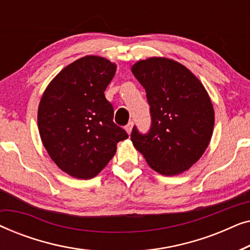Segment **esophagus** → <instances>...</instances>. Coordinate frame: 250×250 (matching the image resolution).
Listing matches in <instances>:
<instances>
[{"mask_svg":"<svg viewBox=\"0 0 250 250\" xmlns=\"http://www.w3.org/2000/svg\"><path fill=\"white\" fill-rule=\"evenodd\" d=\"M133 125H134V123H133V122H129L128 124L125 126V129H126V132H127L128 134H131V132H132V128H133Z\"/></svg>","mask_w":250,"mask_h":250,"instance_id":"34e87169","label":"esophagus"}]
</instances>
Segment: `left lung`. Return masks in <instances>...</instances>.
Returning a JSON list of instances; mask_svg holds the SVG:
<instances>
[{
  "instance_id": "8db88e82",
  "label": "left lung",
  "mask_w": 250,
  "mask_h": 250,
  "mask_svg": "<svg viewBox=\"0 0 250 250\" xmlns=\"http://www.w3.org/2000/svg\"><path fill=\"white\" fill-rule=\"evenodd\" d=\"M146 93L151 125L131 140L152 169L176 175L203 156L214 128V109L204 85L176 61L150 58L132 67Z\"/></svg>"
}]
</instances>
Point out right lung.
<instances>
[{
	"label": "right lung",
	"instance_id": "obj_1",
	"mask_svg": "<svg viewBox=\"0 0 250 250\" xmlns=\"http://www.w3.org/2000/svg\"><path fill=\"white\" fill-rule=\"evenodd\" d=\"M115 73V64L104 58H81L57 75L41 99L43 145L53 162L77 179L98 175L117 143L128 138L114 123V107L104 97Z\"/></svg>",
	"mask_w": 250,
	"mask_h": 250
}]
</instances>
